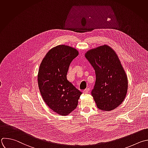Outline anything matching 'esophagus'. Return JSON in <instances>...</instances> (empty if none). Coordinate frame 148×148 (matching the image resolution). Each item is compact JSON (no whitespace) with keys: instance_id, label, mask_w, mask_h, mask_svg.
Listing matches in <instances>:
<instances>
[{"instance_id":"esophagus-1","label":"esophagus","mask_w":148,"mask_h":148,"mask_svg":"<svg viewBox=\"0 0 148 148\" xmlns=\"http://www.w3.org/2000/svg\"><path fill=\"white\" fill-rule=\"evenodd\" d=\"M89 88H87V89H84V90H83V92H84V93H88L89 92Z\"/></svg>"}]
</instances>
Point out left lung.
Here are the masks:
<instances>
[{
	"label": "left lung",
	"instance_id": "1",
	"mask_svg": "<svg viewBox=\"0 0 148 148\" xmlns=\"http://www.w3.org/2000/svg\"><path fill=\"white\" fill-rule=\"evenodd\" d=\"M85 58L95 71L92 96L98 109L110 111L122 103L128 89V79L116 52L103 45L91 49Z\"/></svg>",
	"mask_w": 148,
	"mask_h": 148
}]
</instances>
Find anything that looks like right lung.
Here are the masks:
<instances>
[{
    "instance_id": "add662e5",
    "label": "right lung",
    "mask_w": 148,
    "mask_h": 148,
    "mask_svg": "<svg viewBox=\"0 0 148 148\" xmlns=\"http://www.w3.org/2000/svg\"><path fill=\"white\" fill-rule=\"evenodd\" d=\"M78 55L75 49L58 45L47 53L38 71V86L43 101L53 112L64 116L77 108L82 94L67 79L70 63Z\"/></svg>"
}]
</instances>
